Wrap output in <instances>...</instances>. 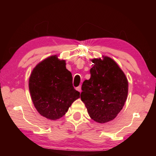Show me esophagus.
I'll return each mask as SVG.
<instances>
[{
	"instance_id": "obj_1",
	"label": "esophagus",
	"mask_w": 156,
	"mask_h": 156,
	"mask_svg": "<svg viewBox=\"0 0 156 156\" xmlns=\"http://www.w3.org/2000/svg\"><path fill=\"white\" fill-rule=\"evenodd\" d=\"M76 90L78 91L80 93V92H81V86L80 85V86H78V87H76Z\"/></svg>"
}]
</instances>
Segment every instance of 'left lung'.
Returning a JSON list of instances; mask_svg holds the SVG:
<instances>
[{
	"label": "left lung",
	"instance_id": "1",
	"mask_svg": "<svg viewBox=\"0 0 156 156\" xmlns=\"http://www.w3.org/2000/svg\"><path fill=\"white\" fill-rule=\"evenodd\" d=\"M91 78L82 85L80 98L94 120L105 123L122 110L128 94V81L114 60L109 57L92 60Z\"/></svg>",
	"mask_w": 156,
	"mask_h": 156
}]
</instances>
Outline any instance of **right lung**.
Here are the masks:
<instances>
[{"mask_svg": "<svg viewBox=\"0 0 156 156\" xmlns=\"http://www.w3.org/2000/svg\"><path fill=\"white\" fill-rule=\"evenodd\" d=\"M65 60L56 56L47 58L37 65L29 80L31 100L44 117L56 120L62 117L80 92L73 87L72 75L66 69Z\"/></svg>", "mask_w": 156, "mask_h": 156, "instance_id": "1", "label": "right lung"}]
</instances>
